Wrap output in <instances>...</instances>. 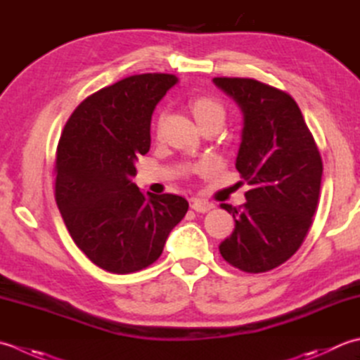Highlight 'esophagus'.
<instances>
[{
	"mask_svg": "<svg viewBox=\"0 0 360 360\" xmlns=\"http://www.w3.org/2000/svg\"><path fill=\"white\" fill-rule=\"evenodd\" d=\"M191 208H193L195 212H208L210 210L214 208V203L205 200V199H194L193 205H191Z\"/></svg>",
	"mask_w": 360,
	"mask_h": 360,
	"instance_id": "obj_1",
	"label": "esophagus"
}]
</instances>
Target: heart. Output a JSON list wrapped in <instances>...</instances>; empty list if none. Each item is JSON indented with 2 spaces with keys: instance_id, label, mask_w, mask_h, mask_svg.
I'll list each match as a JSON object with an SVG mask.
<instances>
[{
  "instance_id": "b5f03b06",
  "label": "heart",
  "mask_w": 360,
  "mask_h": 360,
  "mask_svg": "<svg viewBox=\"0 0 360 360\" xmlns=\"http://www.w3.org/2000/svg\"><path fill=\"white\" fill-rule=\"evenodd\" d=\"M191 112H193L197 122L212 118L224 120V107L211 98H195L194 101H191Z\"/></svg>"
}]
</instances>
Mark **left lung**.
<instances>
[{
	"label": "left lung",
	"instance_id": "left-lung-1",
	"mask_svg": "<svg viewBox=\"0 0 360 360\" xmlns=\"http://www.w3.org/2000/svg\"><path fill=\"white\" fill-rule=\"evenodd\" d=\"M212 82L240 108L236 169L250 185L242 207L221 205L236 225L219 250L239 270L267 272L298 250L312 224L323 172L320 152L288 93L255 79Z\"/></svg>",
	"mask_w": 360,
	"mask_h": 360
}]
</instances>
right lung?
Wrapping results in <instances>:
<instances>
[{
    "label": "right lung",
    "mask_w": 360,
    "mask_h": 360,
    "mask_svg": "<svg viewBox=\"0 0 360 360\" xmlns=\"http://www.w3.org/2000/svg\"><path fill=\"white\" fill-rule=\"evenodd\" d=\"M177 82L149 72L102 88L75 110L58 141L57 207L76 245L107 272L155 262L188 211L181 195H144L131 181L150 149L153 110Z\"/></svg>",
    "instance_id": "add662e5"
}]
</instances>
